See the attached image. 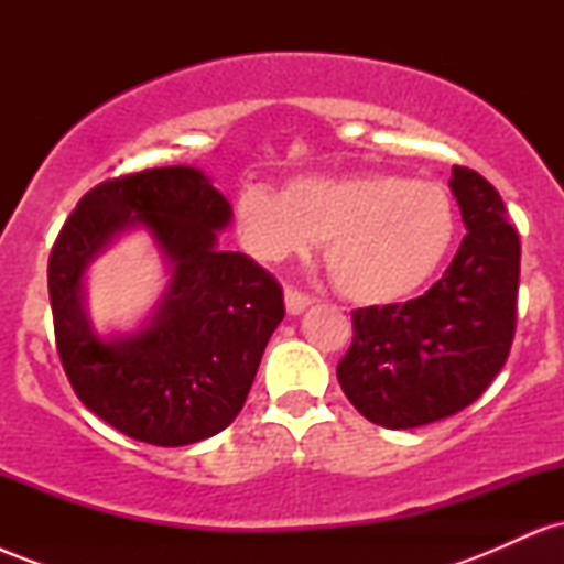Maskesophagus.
Here are the masks:
<instances>
[{"label": "esophagus", "instance_id": "obj_1", "mask_svg": "<svg viewBox=\"0 0 564 564\" xmlns=\"http://www.w3.org/2000/svg\"><path fill=\"white\" fill-rule=\"evenodd\" d=\"M310 304H313V300H310L307 294H302V291H296V289H286V313L289 315H302Z\"/></svg>", "mask_w": 564, "mask_h": 564}]
</instances>
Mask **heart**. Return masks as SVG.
I'll return each instance as SVG.
<instances>
[{
  "mask_svg": "<svg viewBox=\"0 0 564 564\" xmlns=\"http://www.w3.org/2000/svg\"><path fill=\"white\" fill-rule=\"evenodd\" d=\"M236 225L260 260H283L323 241L334 286L349 302L381 307L432 281L456 238V209L445 187L403 174H304L283 193L246 185Z\"/></svg>",
  "mask_w": 564,
  "mask_h": 564,
  "instance_id": "obj_1",
  "label": "heart"
}]
</instances>
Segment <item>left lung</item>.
<instances>
[{"mask_svg": "<svg viewBox=\"0 0 564 564\" xmlns=\"http://www.w3.org/2000/svg\"><path fill=\"white\" fill-rule=\"evenodd\" d=\"M464 236L443 278L405 304L352 313L336 379L368 422L413 430L475 403L507 364L517 321L520 236L488 180L453 166Z\"/></svg>", "mask_w": 564, "mask_h": 564, "instance_id": "left-lung-1", "label": "left lung"}]
</instances>
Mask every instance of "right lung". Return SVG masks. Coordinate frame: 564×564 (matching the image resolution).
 Listing matches in <instances>:
<instances>
[{
	"label": "right lung",
	"instance_id": "1",
	"mask_svg": "<svg viewBox=\"0 0 564 564\" xmlns=\"http://www.w3.org/2000/svg\"><path fill=\"white\" fill-rule=\"evenodd\" d=\"M228 198L196 166L108 180L76 204L47 268L55 345L95 416L140 443L191 445L232 424L283 321L275 278L223 251ZM145 229L167 286L134 333L100 335L86 315V270L121 235Z\"/></svg>",
	"mask_w": 564,
	"mask_h": 564
}]
</instances>
